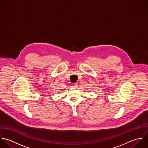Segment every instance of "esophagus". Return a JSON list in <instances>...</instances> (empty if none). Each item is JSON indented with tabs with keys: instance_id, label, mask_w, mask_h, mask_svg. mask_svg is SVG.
<instances>
[{
	"instance_id": "34e87169",
	"label": "esophagus",
	"mask_w": 148,
	"mask_h": 148,
	"mask_svg": "<svg viewBox=\"0 0 148 148\" xmlns=\"http://www.w3.org/2000/svg\"><path fill=\"white\" fill-rule=\"evenodd\" d=\"M71 87L73 88H77L78 87V84H74L72 85Z\"/></svg>"
}]
</instances>
